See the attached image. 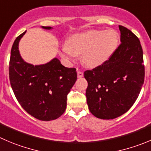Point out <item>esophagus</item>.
Wrapping results in <instances>:
<instances>
[{"label":"esophagus","instance_id":"obj_1","mask_svg":"<svg viewBox=\"0 0 151 151\" xmlns=\"http://www.w3.org/2000/svg\"><path fill=\"white\" fill-rule=\"evenodd\" d=\"M77 77H79V78H81V77H83V71H80V70L77 69Z\"/></svg>","mask_w":151,"mask_h":151}]
</instances>
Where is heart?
<instances>
[{"label": "heart", "instance_id": "1", "mask_svg": "<svg viewBox=\"0 0 151 151\" xmlns=\"http://www.w3.org/2000/svg\"><path fill=\"white\" fill-rule=\"evenodd\" d=\"M119 35L116 31L93 29L75 34L69 37L67 45L60 50L62 58L68 61L82 55L85 66L94 68L105 63L117 48Z\"/></svg>", "mask_w": 151, "mask_h": 151}]
</instances>
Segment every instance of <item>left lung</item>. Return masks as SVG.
<instances>
[{
  "mask_svg": "<svg viewBox=\"0 0 151 151\" xmlns=\"http://www.w3.org/2000/svg\"><path fill=\"white\" fill-rule=\"evenodd\" d=\"M121 43L100 66L87 70L86 99L96 117L111 119L126 113L138 98L145 80L143 52L139 38L121 25Z\"/></svg>",
  "mask_w": 151,
  "mask_h": 151,
  "instance_id": "obj_1",
  "label": "left lung"
}]
</instances>
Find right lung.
I'll use <instances>...</instances> for the list:
<instances>
[{"label": "right lung", "instance_id": "obj_1", "mask_svg": "<svg viewBox=\"0 0 151 151\" xmlns=\"http://www.w3.org/2000/svg\"><path fill=\"white\" fill-rule=\"evenodd\" d=\"M26 32L17 37L12 47L10 84L17 101L28 114L39 120H54L65 112L67 95L77 80L76 68L63 66L58 58L40 65L24 62L19 53L18 43Z\"/></svg>", "mask_w": 151, "mask_h": 151}]
</instances>
